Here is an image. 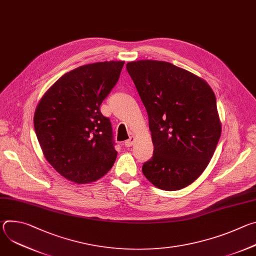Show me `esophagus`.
I'll use <instances>...</instances> for the list:
<instances>
[{
  "label": "esophagus",
  "mask_w": 256,
  "mask_h": 256,
  "mask_svg": "<svg viewBox=\"0 0 256 256\" xmlns=\"http://www.w3.org/2000/svg\"><path fill=\"white\" fill-rule=\"evenodd\" d=\"M134 138L130 136L128 140L124 142V146H126V147H132V146L134 144Z\"/></svg>",
  "instance_id": "obj_1"
}]
</instances>
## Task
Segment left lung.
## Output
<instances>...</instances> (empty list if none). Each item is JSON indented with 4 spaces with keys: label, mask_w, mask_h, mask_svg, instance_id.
<instances>
[{
    "label": "left lung",
    "mask_w": 256,
    "mask_h": 256,
    "mask_svg": "<svg viewBox=\"0 0 256 256\" xmlns=\"http://www.w3.org/2000/svg\"><path fill=\"white\" fill-rule=\"evenodd\" d=\"M126 70L147 110L154 144L144 175L163 190L186 188L206 168L221 136L214 91L167 62H130Z\"/></svg>",
    "instance_id": "8db88e82"
}]
</instances>
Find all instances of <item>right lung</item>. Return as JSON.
Segmentation results:
<instances>
[{
  "label": "right lung",
  "mask_w": 256,
  "mask_h": 256,
  "mask_svg": "<svg viewBox=\"0 0 256 256\" xmlns=\"http://www.w3.org/2000/svg\"><path fill=\"white\" fill-rule=\"evenodd\" d=\"M124 62L84 64L62 76L42 96L34 130L48 163L66 179L84 184L114 166L112 122L100 105L120 79Z\"/></svg>",
  "instance_id": "1"
}]
</instances>
